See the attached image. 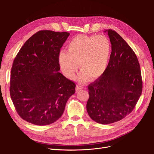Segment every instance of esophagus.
Wrapping results in <instances>:
<instances>
[{
	"label": "esophagus",
	"mask_w": 154,
	"mask_h": 154,
	"mask_svg": "<svg viewBox=\"0 0 154 154\" xmlns=\"http://www.w3.org/2000/svg\"><path fill=\"white\" fill-rule=\"evenodd\" d=\"M83 86H82V85H77V86L76 87V92H78V91L83 89Z\"/></svg>",
	"instance_id": "esophagus-1"
}]
</instances>
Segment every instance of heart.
<instances>
[{
	"mask_svg": "<svg viewBox=\"0 0 154 154\" xmlns=\"http://www.w3.org/2000/svg\"><path fill=\"white\" fill-rule=\"evenodd\" d=\"M111 54V44L104 35H79L69 42L67 51H61L58 62L63 74L73 79L78 65L81 78L87 76L90 80L100 78L108 67Z\"/></svg>",
	"mask_w": 154,
	"mask_h": 154,
	"instance_id": "1",
	"label": "heart"
}]
</instances>
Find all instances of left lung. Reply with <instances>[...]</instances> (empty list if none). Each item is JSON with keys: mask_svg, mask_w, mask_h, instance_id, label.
<instances>
[{"mask_svg": "<svg viewBox=\"0 0 154 154\" xmlns=\"http://www.w3.org/2000/svg\"><path fill=\"white\" fill-rule=\"evenodd\" d=\"M107 32L112 45L108 67L88 86L87 110L94 122L106 125L123 119L134 109L143 88L140 66L136 54L116 31Z\"/></svg>", "mask_w": 154, "mask_h": 154, "instance_id": "left-lung-1", "label": "left lung"}]
</instances>
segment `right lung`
Instances as JSON below:
<instances>
[{"label":"right lung","instance_id":"obj_1","mask_svg":"<svg viewBox=\"0 0 154 154\" xmlns=\"http://www.w3.org/2000/svg\"><path fill=\"white\" fill-rule=\"evenodd\" d=\"M67 32L42 30L27 40L14 60L10 96L18 114L36 125L53 123L62 116L75 83L59 72L60 49Z\"/></svg>","mask_w":154,"mask_h":154}]
</instances>
